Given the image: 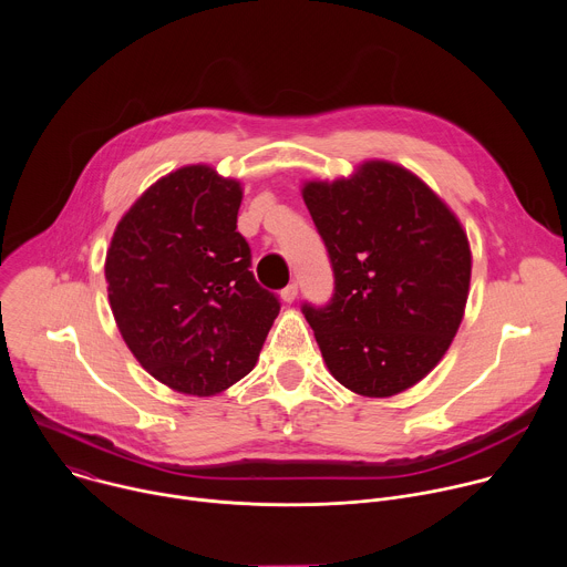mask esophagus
Wrapping results in <instances>:
<instances>
[{"label": "esophagus", "mask_w": 567, "mask_h": 567, "mask_svg": "<svg viewBox=\"0 0 567 567\" xmlns=\"http://www.w3.org/2000/svg\"><path fill=\"white\" fill-rule=\"evenodd\" d=\"M280 298H282L285 302H293V300L298 298V285H296V282L287 285V287L280 291Z\"/></svg>", "instance_id": "34e87169"}]
</instances>
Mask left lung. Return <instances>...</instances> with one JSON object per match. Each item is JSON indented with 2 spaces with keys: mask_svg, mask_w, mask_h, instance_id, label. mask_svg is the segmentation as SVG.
<instances>
[{
  "mask_svg": "<svg viewBox=\"0 0 567 567\" xmlns=\"http://www.w3.org/2000/svg\"><path fill=\"white\" fill-rule=\"evenodd\" d=\"M302 199L334 271L332 300L302 305L332 377L363 396L415 385L464 316L471 249L460 219L390 161H365L350 179L307 182Z\"/></svg>",
  "mask_w": 567,
  "mask_h": 567,
  "instance_id": "left-lung-1",
  "label": "left lung"
}]
</instances>
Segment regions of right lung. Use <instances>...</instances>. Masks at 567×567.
<instances>
[{
  "mask_svg": "<svg viewBox=\"0 0 567 567\" xmlns=\"http://www.w3.org/2000/svg\"><path fill=\"white\" fill-rule=\"evenodd\" d=\"M241 186L210 166L152 184L105 258L110 307L136 361L168 388L210 396L247 377L280 311L237 233Z\"/></svg>",
  "mask_w": 567,
  "mask_h": 567,
  "instance_id": "1",
  "label": "right lung"
}]
</instances>
